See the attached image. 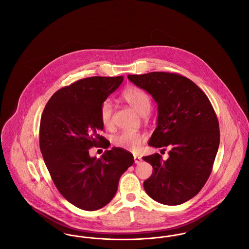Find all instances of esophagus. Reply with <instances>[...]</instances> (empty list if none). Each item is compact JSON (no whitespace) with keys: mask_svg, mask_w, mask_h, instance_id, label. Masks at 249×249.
Listing matches in <instances>:
<instances>
[{"mask_svg":"<svg viewBox=\"0 0 249 249\" xmlns=\"http://www.w3.org/2000/svg\"><path fill=\"white\" fill-rule=\"evenodd\" d=\"M133 159H134V163L135 164H139L142 161V158L139 157V156H134Z\"/></svg>","mask_w":249,"mask_h":249,"instance_id":"1","label":"esophagus"}]
</instances>
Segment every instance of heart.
I'll return each instance as SVG.
<instances>
[{"label": "heart", "instance_id": "b5f03b06", "mask_svg": "<svg viewBox=\"0 0 249 249\" xmlns=\"http://www.w3.org/2000/svg\"><path fill=\"white\" fill-rule=\"evenodd\" d=\"M123 100L128 103L137 113L140 115H146L151 107V100L149 95L147 94L142 89L137 87H130L127 89L123 94ZM113 107L109 101H106L100 111V119L101 122L105 128H111L113 125ZM145 137L141 132L125 130L116 135L113 139V142L116 146L119 148L130 150V151H137L142 142H144Z\"/></svg>", "mask_w": 249, "mask_h": 249}]
</instances>
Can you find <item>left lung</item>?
I'll return each instance as SVG.
<instances>
[{"label": "left lung", "mask_w": 249, "mask_h": 249, "mask_svg": "<svg viewBox=\"0 0 249 249\" xmlns=\"http://www.w3.org/2000/svg\"><path fill=\"white\" fill-rule=\"evenodd\" d=\"M128 78L158 105V124L148 144L169 148L166 160L158 153L142 158L153 167L144 190L166 205L186 202L206 183L217 153L220 134L213 107L196 84L178 73L152 71Z\"/></svg>", "instance_id": "left-lung-1"}]
</instances>
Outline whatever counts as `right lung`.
Listing matches in <instances>:
<instances>
[{
	"mask_svg": "<svg viewBox=\"0 0 249 249\" xmlns=\"http://www.w3.org/2000/svg\"><path fill=\"white\" fill-rule=\"evenodd\" d=\"M123 81V76H92L56 91L41 117L39 143L50 177L59 193L74 206L95 211L115 196L119 178L133 164V156L119 147L100 159L93 146L107 148L100 135L101 107Z\"/></svg>",
	"mask_w": 249,
	"mask_h": 249,
	"instance_id": "add662e5",
	"label": "right lung"
}]
</instances>
